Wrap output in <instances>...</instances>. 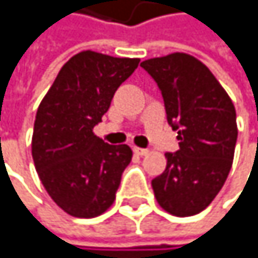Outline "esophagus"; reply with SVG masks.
Listing matches in <instances>:
<instances>
[{
	"label": "esophagus",
	"mask_w": 258,
	"mask_h": 258,
	"mask_svg": "<svg viewBox=\"0 0 258 258\" xmlns=\"http://www.w3.org/2000/svg\"><path fill=\"white\" fill-rule=\"evenodd\" d=\"M133 152H135V155H138V156H145V155H148V150H147V148L133 147Z\"/></svg>",
	"instance_id": "obj_1"
}]
</instances>
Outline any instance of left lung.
I'll return each instance as SVG.
<instances>
[{"label": "left lung", "mask_w": 258, "mask_h": 258, "mask_svg": "<svg viewBox=\"0 0 258 258\" xmlns=\"http://www.w3.org/2000/svg\"><path fill=\"white\" fill-rule=\"evenodd\" d=\"M141 66L158 83L179 150L165 153V170L152 181L158 204L176 217L200 214L229 175L237 142L235 106L204 63L173 52Z\"/></svg>", "instance_id": "1"}]
</instances>
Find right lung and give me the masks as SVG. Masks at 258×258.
Masks as SVG:
<instances>
[{
  "mask_svg": "<svg viewBox=\"0 0 258 258\" xmlns=\"http://www.w3.org/2000/svg\"><path fill=\"white\" fill-rule=\"evenodd\" d=\"M138 64L139 58L82 51L63 64L38 106L34 164L49 197L71 217L94 218L116 200L133 152L103 142L93 130Z\"/></svg>",
  "mask_w": 258,
  "mask_h": 258,
  "instance_id": "obj_1",
  "label": "right lung"
}]
</instances>
